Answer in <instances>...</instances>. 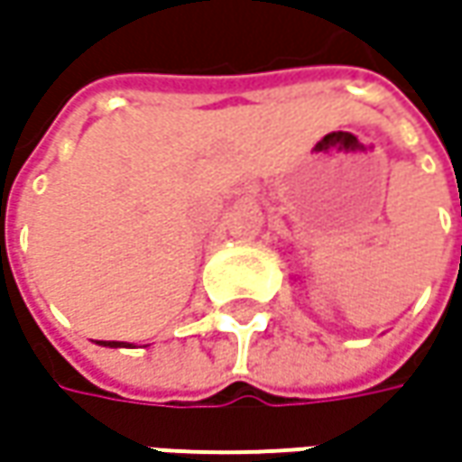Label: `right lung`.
Here are the masks:
<instances>
[{"label":"right lung","instance_id":"1","mask_svg":"<svg viewBox=\"0 0 462 462\" xmlns=\"http://www.w3.org/2000/svg\"><path fill=\"white\" fill-rule=\"evenodd\" d=\"M102 346H131V345H123V342H99Z\"/></svg>","mask_w":462,"mask_h":462}]
</instances>
